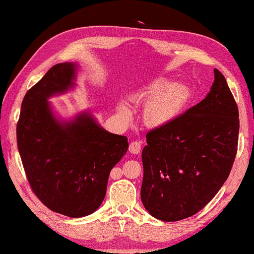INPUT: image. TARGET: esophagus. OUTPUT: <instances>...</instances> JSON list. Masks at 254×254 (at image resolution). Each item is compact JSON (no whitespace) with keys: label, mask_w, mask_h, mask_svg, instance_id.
<instances>
[{"label":"esophagus","mask_w":254,"mask_h":254,"mask_svg":"<svg viewBox=\"0 0 254 254\" xmlns=\"http://www.w3.org/2000/svg\"><path fill=\"white\" fill-rule=\"evenodd\" d=\"M128 150H130V153L132 154H138L139 152H141V143L139 142H132L130 143V145H128Z\"/></svg>","instance_id":"esophagus-1"}]
</instances>
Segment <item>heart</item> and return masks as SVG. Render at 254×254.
Instances as JSON below:
<instances>
[{
  "label": "heart",
  "mask_w": 254,
  "mask_h": 254,
  "mask_svg": "<svg viewBox=\"0 0 254 254\" xmlns=\"http://www.w3.org/2000/svg\"><path fill=\"white\" fill-rule=\"evenodd\" d=\"M131 100L137 106H145L143 121L152 128H163L174 122L186 109L191 98L188 86L181 83L171 84L169 79L158 78L139 88L131 95ZM124 120L131 118L127 107L120 108Z\"/></svg>",
  "instance_id": "heart-1"
}]
</instances>
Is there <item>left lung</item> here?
<instances>
[{
	"mask_svg": "<svg viewBox=\"0 0 254 254\" xmlns=\"http://www.w3.org/2000/svg\"><path fill=\"white\" fill-rule=\"evenodd\" d=\"M214 74L205 99L169 126L146 134L141 198L148 213L164 222L198 213L233 168L239 111L224 75L216 68Z\"/></svg>",
	"mask_w": 254,
	"mask_h": 254,
	"instance_id": "1",
	"label": "left lung"
}]
</instances>
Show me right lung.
I'll use <instances>...</instances> for the list:
<instances>
[{
    "label": "right lung",
    "mask_w": 254,
    "mask_h": 254,
    "mask_svg": "<svg viewBox=\"0 0 254 254\" xmlns=\"http://www.w3.org/2000/svg\"><path fill=\"white\" fill-rule=\"evenodd\" d=\"M76 64L53 65L27 91L16 127L17 147L32 192L46 206L68 217L100 206L111 169L127 153V137L97 124L88 112L61 122L49 97L74 86Z\"/></svg>",
    "instance_id": "obj_1"
}]
</instances>
